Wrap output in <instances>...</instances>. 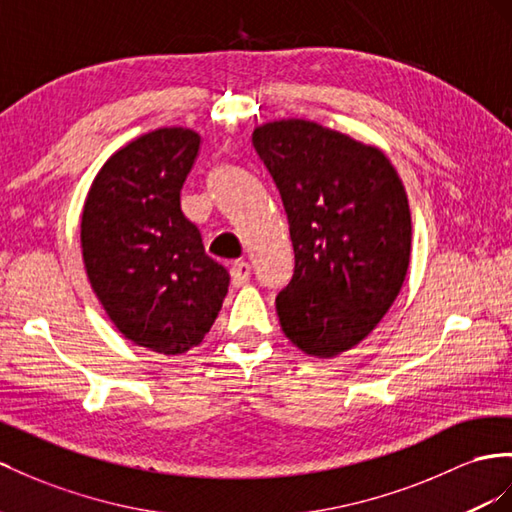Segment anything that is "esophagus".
<instances>
[{"label":"esophagus","instance_id":"obj_1","mask_svg":"<svg viewBox=\"0 0 512 512\" xmlns=\"http://www.w3.org/2000/svg\"><path fill=\"white\" fill-rule=\"evenodd\" d=\"M248 281H251V264H248V261H235L231 266V283L235 287H240Z\"/></svg>","mask_w":512,"mask_h":512}]
</instances>
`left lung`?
<instances>
[{"label": "left lung", "instance_id": "8db88e82", "mask_svg": "<svg viewBox=\"0 0 512 512\" xmlns=\"http://www.w3.org/2000/svg\"><path fill=\"white\" fill-rule=\"evenodd\" d=\"M253 147L290 222L294 274L277 296L283 333L329 359L372 333L411 259V209L376 147L311 121H274Z\"/></svg>", "mask_w": 512, "mask_h": 512}]
</instances>
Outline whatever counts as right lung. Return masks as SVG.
Listing matches in <instances>:
<instances>
[{"instance_id":"right-lung-1","label":"right lung","mask_w":512,"mask_h":512,"mask_svg":"<svg viewBox=\"0 0 512 512\" xmlns=\"http://www.w3.org/2000/svg\"><path fill=\"white\" fill-rule=\"evenodd\" d=\"M199 144L183 127L129 142L99 170L82 214L84 264L103 309L127 339L160 355L199 346L229 290V272L181 212Z\"/></svg>"}]
</instances>
